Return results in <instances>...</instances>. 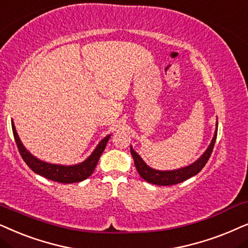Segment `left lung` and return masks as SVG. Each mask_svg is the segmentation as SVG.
<instances>
[{
  "mask_svg": "<svg viewBox=\"0 0 248 248\" xmlns=\"http://www.w3.org/2000/svg\"><path fill=\"white\" fill-rule=\"evenodd\" d=\"M217 135V121L216 124V131H214L213 138L205 152L197 158L195 162H193L189 166L179 168L174 170H156L147 166L146 162L140 157V155L134 150L133 146H130V153L133 155L135 167L140 173V176L146 180L147 183L158 185V186H170V185H176L183 181L187 180L188 178L195 176L203 169L212 153L214 144H216Z\"/></svg>",
  "mask_w": 248,
  "mask_h": 248,
  "instance_id": "left-lung-1",
  "label": "left lung"
}]
</instances>
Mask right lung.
Segmentation results:
<instances>
[{
  "label": "right lung",
  "mask_w": 248,
  "mask_h": 248,
  "mask_svg": "<svg viewBox=\"0 0 248 248\" xmlns=\"http://www.w3.org/2000/svg\"><path fill=\"white\" fill-rule=\"evenodd\" d=\"M11 126L19 153H20L21 157L24 158L26 164H27L35 173L39 174V176L47 178L49 180L58 181V183L61 184H74L87 179V178L93 173L95 168H96V164L98 162V160H100V156L102 153H103L105 146H107L108 141L111 137V135L105 136L103 140L97 144L95 150L92 152V154L86 158L85 161H82V162L77 164H72V166H63V164L45 162V161L39 160L38 157L32 155L31 152L24 146L20 138H19V135L16 133L13 120H11Z\"/></svg>",
  "instance_id": "add662e5"
}]
</instances>
